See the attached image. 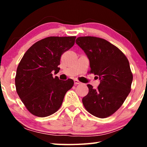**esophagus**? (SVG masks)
<instances>
[{
    "label": "esophagus",
    "mask_w": 147,
    "mask_h": 147,
    "mask_svg": "<svg viewBox=\"0 0 147 147\" xmlns=\"http://www.w3.org/2000/svg\"><path fill=\"white\" fill-rule=\"evenodd\" d=\"M74 84H75V85H76V84H82L80 82L79 80H76V79L74 80Z\"/></svg>",
    "instance_id": "esophagus-1"
}]
</instances>
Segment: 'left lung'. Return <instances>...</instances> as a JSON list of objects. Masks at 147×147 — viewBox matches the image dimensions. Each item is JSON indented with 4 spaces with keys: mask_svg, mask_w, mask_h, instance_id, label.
I'll list each match as a JSON object with an SVG mask.
<instances>
[{
    "mask_svg": "<svg viewBox=\"0 0 147 147\" xmlns=\"http://www.w3.org/2000/svg\"><path fill=\"white\" fill-rule=\"evenodd\" d=\"M76 43L89 59V73L100 80L96 89L87 85L89 92L82 98L84 106L96 117L111 116L123 105L131 91L133 74L128 59L116 46L100 38L79 37Z\"/></svg>",
    "mask_w": 147,
    "mask_h": 147,
    "instance_id": "1",
    "label": "left lung"
}]
</instances>
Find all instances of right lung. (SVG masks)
Listing matches in <instances>:
<instances>
[{
	"label": "right lung",
	"instance_id": "add662e5",
	"mask_svg": "<svg viewBox=\"0 0 147 147\" xmlns=\"http://www.w3.org/2000/svg\"><path fill=\"white\" fill-rule=\"evenodd\" d=\"M76 36H51L35 43L24 54L17 67V93L30 113L45 117L56 112L74 81L53 77L58 73L61 56L74 45Z\"/></svg>",
	"mask_w": 147,
	"mask_h": 147
}]
</instances>
